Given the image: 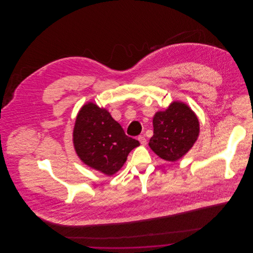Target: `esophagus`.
Instances as JSON below:
<instances>
[{
    "instance_id": "34e87169",
    "label": "esophagus",
    "mask_w": 253,
    "mask_h": 253,
    "mask_svg": "<svg viewBox=\"0 0 253 253\" xmlns=\"http://www.w3.org/2000/svg\"><path fill=\"white\" fill-rule=\"evenodd\" d=\"M138 140H139V142H140L142 145H146V143H147V139L145 138L143 135L138 136Z\"/></svg>"
}]
</instances>
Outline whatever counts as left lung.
<instances>
[{"label":"left lung","instance_id":"8db88e82","mask_svg":"<svg viewBox=\"0 0 253 253\" xmlns=\"http://www.w3.org/2000/svg\"><path fill=\"white\" fill-rule=\"evenodd\" d=\"M154 135L150 148L162 159L176 162L196 142L200 126L195 113L186 104L173 102L164 112H158L153 119Z\"/></svg>","mask_w":253,"mask_h":253}]
</instances>
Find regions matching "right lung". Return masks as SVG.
I'll return each mask as SVG.
<instances>
[{
	"mask_svg": "<svg viewBox=\"0 0 253 253\" xmlns=\"http://www.w3.org/2000/svg\"><path fill=\"white\" fill-rule=\"evenodd\" d=\"M73 140L80 159L107 175L116 173L139 141L127 136L107 110L87 103L76 119Z\"/></svg>",
	"mask_w": 253,
	"mask_h": 253,
	"instance_id": "right-lung-1",
	"label": "right lung"
}]
</instances>
